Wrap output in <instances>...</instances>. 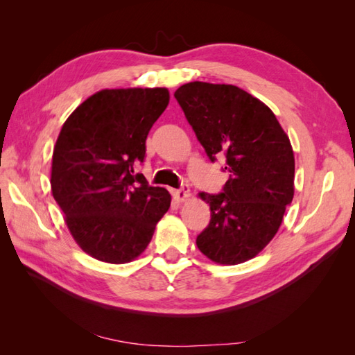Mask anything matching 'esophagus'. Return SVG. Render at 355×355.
I'll return each mask as SVG.
<instances>
[{
	"label": "esophagus",
	"mask_w": 355,
	"mask_h": 355,
	"mask_svg": "<svg viewBox=\"0 0 355 355\" xmlns=\"http://www.w3.org/2000/svg\"><path fill=\"white\" fill-rule=\"evenodd\" d=\"M173 197H175L178 201H186L187 198L191 197V191H189V186H182L180 189L173 191Z\"/></svg>",
	"instance_id": "34e87169"
}]
</instances>
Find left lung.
I'll return each mask as SVG.
<instances>
[{"label":"left lung","mask_w":355,"mask_h":355,"mask_svg":"<svg viewBox=\"0 0 355 355\" xmlns=\"http://www.w3.org/2000/svg\"><path fill=\"white\" fill-rule=\"evenodd\" d=\"M173 96L210 162L224 157L230 172L223 192L200 193L210 206L200 252L225 266L252 259L273 239L293 200L291 143L273 111L235 85L189 82Z\"/></svg>","instance_id":"1"}]
</instances>
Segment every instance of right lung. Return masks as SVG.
I'll use <instances>...</instances> for the list:
<instances>
[{
    "mask_svg": "<svg viewBox=\"0 0 355 355\" xmlns=\"http://www.w3.org/2000/svg\"><path fill=\"white\" fill-rule=\"evenodd\" d=\"M169 103L166 88L102 89L65 120L53 150L51 193L79 247L93 258H137L168 212L171 195L149 186L135 166Z\"/></svg>",
    "mask_w": 355,
    "mask_h": 355,
    "instance_id": "right-lung-1",
    "label": "right lung"
}]
</instances>
